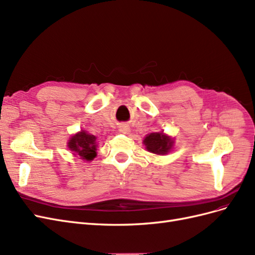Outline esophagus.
<instances>
[{
    "label": "esophagus",
    "instance_id": "obj_1",
    "mask_svg": "<svg viewBox=\"0 0 255 255\" xmlns=\"http://www.w3.org/2000/svg\"><path fill=\"white\" fill-rule=\"evenodd\" d=\"M120 130H121V133L128 134V132H129V128H128V126H123V127H121V128H120Z\"/></svg>",
    "mask_w": 255,
    "mask_h": 255
}]
</instances>
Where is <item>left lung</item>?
<instances>
[{
  "label": "left lung",
  "instance_id": "1",
  "mask_svg": "<svg viewBox=\"0 0 255 255\" xmlns=\"http://www.w3.org/2000/svg\"><path fill=\"white\" fill-rule=\"evenodd\" d=\"M145 148L154 154H166L172 148L173 141L163 133H151L143 140Z\"/></svg>",
  "mask_w": 255,
  "mask_h": 255
}]
</instances>
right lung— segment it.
Returning <instances> with one entry per match:
<instances>
[{
	"label": "right lung",
	"instance_id": "obj_1",
	"mask_svg": "<svg viewBox=\"0 0 255 255\" xmlns=\"http://www.w3.org/2000/svg\"><path fill=\"white\" fill-rule=\"evenodd\" d=\"M96 139V136L87 134L86 132L82 130L81 133L72 136L68 143V146L72 152H75L79 156H81L82 159L92 160L97 155Z\"/></svg>",
	"mask_w": 255,
	"mask_h": 255
}]
</instances>
